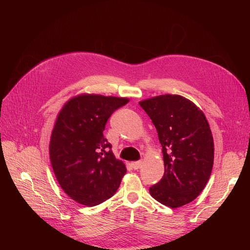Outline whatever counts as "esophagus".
Wrapping results in <instances>:
<instances>
[{"mask_svg": "<svg viewBox=\"0 0 250 250\" xmlns=\"http://www.w3.org/2000/svg\"><path fill=\"white\" fill-rule=\"evenodd\" d=\"M142 162L141 161H138V162H133V163H131V167L134 169V170H138V169H140L141 167H142Z\"/></svg>", "mask_w": 250, "mask_h": 250, "instance_id": "34e87169", "label": "esophagus"}]
</instances>
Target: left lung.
Masks as SVG:
<instances>
[{
	"label": "left lung",
	"mask_w": 250,
	"mask_h": 250,
	"mask_svg": "<svg viewBox=\"0 0 250 250\" xmlns=\"http://www.w3.org/2000/svg\"><path fill=\"white\" fill-rule=\"evenodd\" d=\"M155 126L163 147L165 173L150 187L152 197L172 208L202 192L214 164V141L208 120L196 105L178 95L140 102Z\"/></svg>",
	"instance_id": "8db88e82"
}]
</instances>
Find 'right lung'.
<instances>
[{"instance_id":"add662e5","label":"right lung","mask_w":250,"mask_h":250,"mask_svg":"<svg viewBox=\"0 0 250 250\" xmlns=\"http://www.w3.org/2000/svg\"><path fill=\"white\" fill-rule=\"evenodd\" d=\"M126 98L80 95L64 104L50 141V160L58 184L70 197L94 207L110 198L126 173L104 138L112 112Z\"/></svg>"}]
</instances>
